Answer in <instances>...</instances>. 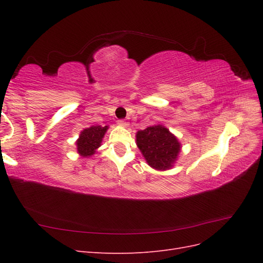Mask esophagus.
<instances>
[{
	"instance_id": "esophagus-1",
	"label": "esophagus",
	"mask_w": 263,
	"mask_h": 263,
	"mask_svg": "<svg viewBox=\"0 0 263 263\" xmlns=\"http://www.w3.org/2000/svg\"><path fill=\"white\" fill-rule=\"evenodd\" d=\"M117 124H118V125H121V126H123V127H127V126H128V122H127L126 119H118V121H117Z\"/></svg>"
}]
</instances>
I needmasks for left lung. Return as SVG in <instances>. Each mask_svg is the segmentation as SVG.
Returning a JSON list of instances; mask_svg holds the SVG:
<instances>
[{"label": "left lung", "instance_id": "left-lung-1", "mask_svg": "<svg viewBox=\"0 0 263 263\" xmlns=\"http://www.w3.org/2000/svg\"><path fill=\"white\" fill-rule=\"evenodd\" d=\"M137 146L148 164L157 170L170 169L180 153V142L161 125L137 133Z\"/></svg>", "mask_w": 263, "mask_h": 263}]
</instances>
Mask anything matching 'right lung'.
I'll return each instance as SVG.
<instances>
[{
	"instance_id": "right-lung-1",
	"label": "right lung",
	"mask_w": 263,
	"mask_h": 263,
	"mask_svg": "<svg viewBox=\"0 0 263 263\" xmlns=\"http://www.w3.org/2000/svg\"><path fill=\"white\" fill-rule=\"evenodd\" d=\"M107 128V126L102 127L100 125H95L84 129L80 135V138L77 141L78 153L82 157L92 156L95 150L101 146L102 138L104 137Z\"/></svg>"
}]
</instances>
